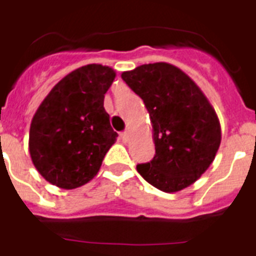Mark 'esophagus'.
<instances>
[{"mask_svg": "<svg viewBox=\"0 0 256 256\" xmlns=\"http://www.w3.org/2000/svg\"><path fill=\"white\" fill-rule=\"evenodd\" d=\"M120 136H122V140L124 142H128V140H130V132H128V130H124V132H122V134H120Z\"/></svg>", "mask_w": 256, "mask_h": 256, "instance_id": "1", "label": "esophagus"}]
</instances>
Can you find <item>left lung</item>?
<instances>
[{"label":"left lung","mask_w":256,"mask_h":256,"mask_svg":"<svg viewBox=\"0 0 256 256\" xmlns=\"http://www.w3.org/2000/svg\"><path fill=\"white\" fill-rule=\"evenodd\" d=\"M122 78L142 97L154 128L155 156L136 170L154 187L176 192L207 171L220 146V124L200 88L167 62L140 65Z\"/></svg>","instance_id":"obj_1"}]
</instances>
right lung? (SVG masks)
I'll return each instance as SVG.
<instances>
[{
	"mask_svg": "<svg viewBox=\"0 0 256 256\" xmlns=\"http://www.w3.org/2000/svg\"><path fill=\"white\" fill-rule=\"evenodd\" d=\"M114 76L110 66H81L53 86L33 116L32 162L53 186L73 190L88 183L116 142L104 110V94Z\"/></svg>",
	"mask_w": 256,
	"mask_h": 256,
	"instance_id": "right-lung-1",
	"label": "right lung"
}]
</instances>
